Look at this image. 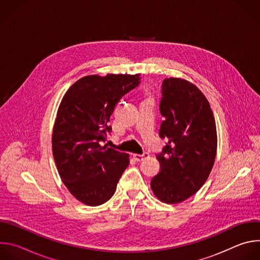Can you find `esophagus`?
I'll return each instance as SVG.
<instances>
[{"label": "esophagus", "mask_w": 260, "mask_h": 260, "mask_svg": "<svg viewBox=\"0 0 260 260\" xmlns=\"http://www.w3.org/2000/svg\"><path fill=\"white\" fill-rule=\"evenodd\" d=\"M148 156H149V154H148L147 152L143 153V154H133V157L137 160V161H141L143 160L144 158H147Z\"/></svg>", "instance_id": "obj_1"}]
</instances>
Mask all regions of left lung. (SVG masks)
<instances>
[{
  "instance_id": "obj_1",
  "label": "left lung",
  "mask_w": 260,
  "mask_h": 260,
  "mask_svg": "<svg viewBox=\"0 0 260 260\" xmlns=\"http://www.w3.org/2000/svg\"><path fill=\"white\" fill-rule=\"evenodd\" d=\"M159 110L165 120L159 137L168 143L156 155L159 173L151 180L154 196L178 204L198 192L207 181L217 152L213 112L204 93L191 82L166 78Z\"/></svg>"
}]
</instances>
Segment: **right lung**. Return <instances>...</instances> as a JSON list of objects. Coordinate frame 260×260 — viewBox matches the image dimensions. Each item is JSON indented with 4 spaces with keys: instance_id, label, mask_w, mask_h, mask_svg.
<instances>
[{
    "instance_id": "add662e5",
    "label": "right lung",
    "mask_w": 260,
    "mask_h": 260,
    "mask_svg": "<svg viewBox=\"0 0 260 260\" xmlns=\"http://www.w3.org/2000/svg\"><path fill=\"white\" fill-rule=\"evenodd\" d=\"M140 83V74L85 76L64 93L52 132L53 158L66 187L79 202L100 206L115 193L129 155L106 145L110 116Z\"/></svg>"
}]
</instances>
